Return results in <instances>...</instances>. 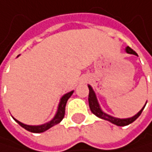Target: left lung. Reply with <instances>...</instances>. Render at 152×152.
<instances>
[{"mask_svg": "<svg viewBox=\"0 0 152 152\" xmlns=\"http://www.w3.org/2000/svg\"><path fill=\"white\" fill-rule=\"evenodd\" d=\"M125 51L128 53V54H132V55H135V56H138L137 53L132 50L130 47H127L125 48ZM88 88H89V95H88V103H89V107H90V110L91 112L97 117H99L101 119H104V120H106V121H109L110 123L117 125V126H126L132 123H133L136 119L142 113V110L144 109L145 106H143V108L140 110L137 114H135L134 116L131 117V118H126V119H120V118H115V117H113L105 113H104L98 104V101H97V98H96V95L93 90V88L91 87V86H88ZM146 105V104H145Z\"/></svg>", "mask_w": 152, "mask_h": 152, "instance_id": "8db88e82", "label": "left lung"}]
</instances>
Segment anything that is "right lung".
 I'll list each match as a JSON object with an SVG mask.
<instances>
[{
  "label": "right lung",
  "instance_id": "obj_1",
  "mask_svg": "<svg viewBox=\"0 0 152 152\" xmlns=\"http://www.w3.org/2000/svg\"><path fill=\"white\" fill-rule=\"evenodd\" d=\"M73 93H74V91H71V92H69V93H67V94H66L65 95L62 96V98L60 99V103L58 104V108L56 115L54 116V118L50 122H48L47 124H41V125H37V126L36 125H27V124H24L19 122L18 120H16V119H14V118L13 119L21 127H23L25 130H27V131H28L30 132H35V133L43 132L48 130L49 128H51L52 126L59 124L63 120V118L65 116V108H66V102L70 98V96L72 95Z\"/></svg>",
  "mask_w": 152,
  "mask_h": 152
}]
</instances>
